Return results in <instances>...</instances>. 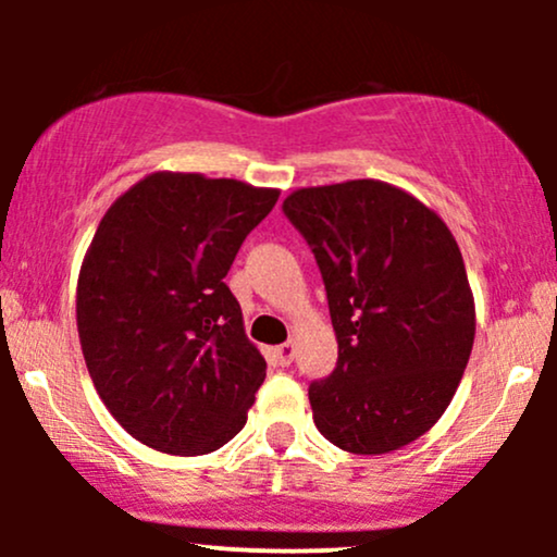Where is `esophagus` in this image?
Instances as JSON below:
<instances>
[{"mask_svg": "<svg viewBox=\"0 0 557 557\" xmlns=\"http://www.w3.org/2000/svg\"><path fill=\"white\" fill-rule=\"evenodd\" d=\"M293 354H296L293 343H283V345H277V348H274V356H277V361L283 363V367H290Z\"/></svg>", "mask_w": 557, "mask_h": 557, "instance_id": "obj_1", "label": "esophagus"}]
</instances>
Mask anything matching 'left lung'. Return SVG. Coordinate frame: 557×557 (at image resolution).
Here are the masks:
<instances>
[{
	"mask_svg": "<svg viewBox=\"0 0 557 557\" xmlns=\"http://www.w3.org/2000/svg\"><path fill=\"white\" fill-rule=\"evenodd\" d=\"M283 212L314 253L337 335L335 369L309 385L317 430L359 456L413 443L443 417L474 345L456 238L380 181L300 188Z\"/></svg>",
	"mask_w": 557,
	"mask_h": 557,
	"instance_id": "obj_1",
	"label": "left lung"
}]
</instances>
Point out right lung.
<instances>
[{
	"label": "right lung",
	"mask_w": 557,
	"mask_h": 557,
	"mask_svg": "<svg viewBox=\"0 0 557 557\" xmlns=\"http://www.w3.org/2000/svg\"><path fill=\"white\" fill-rule=\"evenodd\" d=\"M280 190L154 172L112 203L78 277L96 393L138 443L203 456L246 424L267 361L225 274Z\"/></svg>",
	"instance_id": "1"
}]
</instances>
